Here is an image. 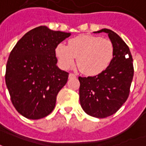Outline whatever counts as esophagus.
Instances as JSON below:
<instances>
[{
	"instance_id": "1",
	"label": "esophagus",
	"mask_w": 146,
	"mask_h": 146,
	"mask_svg": "<svg viewBox=\"0 0 146 146\" xmlns=\"http://www.w3.org/2000/svg\"><path fill=\"white\" fill-rule=\"evenodd\" d=\"M74 77H76V75L75 74H73V73H70V75H69V78L71 79V78H74Z\"/></svg>"
}]
</instances>
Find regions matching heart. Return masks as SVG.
<instances>
[{
	"instance_id": "1",
	"label": "heart",
	"mask_w": 146,
	"mask_h": 146,
	"mask_svg": "<svg viewBox=\"0 0 146 146\" xmlns=\"http://www.w3.org/2000/svg\"><path fill=\"white\" fill-rule=\"evenodd\" d=\"M60 66L68 70L76 58L80 72L88 76L97 75L104 71L111 62L114 48L109 39L92 35H80L70 40L68 46L59 44L55 49Z\"/></svg>"
}]
</instances>
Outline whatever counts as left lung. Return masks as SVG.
<instances>
[{"instance_id": "8db88e82", "label": "left lung", "mask_w": 146, "mask_h": 146, "mask_svg": "<svg viewBox=\"0 0 146 146\" xmlns=\"http://www.w3.org/2000/svg\"><path fill=\"white\" fill-rule=\"evenodd\" d=\"M108 33L114 48L109 66L94 76H79L80 102L87 114L105 118L116 113L127 101L134 76L133 58L128 46L108 29L95 32Z\"/></svg>"}]
</instances>
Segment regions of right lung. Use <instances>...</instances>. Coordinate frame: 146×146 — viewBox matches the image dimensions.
<instances>
[{"mask_svg": "<svg viewBox=\"0 0 146 146\" xmlns=\"http://www.w3.org/2000/svg\"><path fill=\"white\" fill-rule=\"evenodd\" d=\"M70 36L40 26L27 32L11 50L5 82L14 107L26 118L41 119L54 110L69 76L56 66L55 49Z\"/></svg>", "mask_w": 146, "mask_h": 146, "instance_id": "obj_1", "label": "right lung"}]
</instances>
